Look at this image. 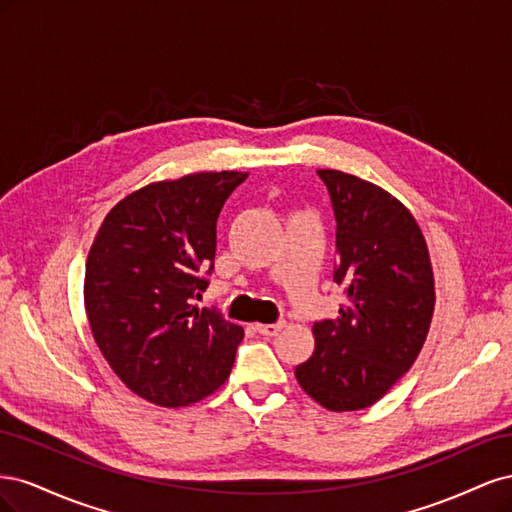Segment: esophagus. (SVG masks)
<instances>
[{
	"instance_id": "esophagus-1",
	"label": "esophagus",
	"mask_w": 512,
	"mask_h": 512,
	"mask_svg": "<svg viewBox=\"0 0 512 512\" xmlns=\"http://www.w3.org/2000/svg\"><path fill=\"white\" fill-rule=\"evenodd\" d=\"M284 327H286V322H284V320H277V322H273V324H256V331H258L260 335L275 337Z\"/></svg>"
}]
</instances>
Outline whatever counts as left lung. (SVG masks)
I'll list each match as a JSON object with an SVG mask.
<instances>
[{"label":"left lung","mask_w":512,"mask_h":512,"mask_svg":"<svg viewBox=\"0 0 512 512\" xmlns=\"http://www.w3.org/2000/svg\"><path fill=\"white\" fill-rule=\"evenodd\" d=\"M337 222L333 282L346 301L335 320L314 322V354L294 369L320 406H374L421 352L436 290L427 243L412 213L378 185L318 170Z\"/></svg>","instance_id":"8db88e82"}]
</instances>
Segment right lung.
Segmentation results:
<instances>
[{"label": "right lung", "instance_id": "1", "mask_svg": "<svg viewBox=\"0 0 512 512\" xmlns=\"http://www.w3.org/2000/svg\"><path fill=\"white\" fill-rule=\"evenodd\" d=\"M245 179L222 170L145 185L111 209L91 245V333L121 382L151 404H196L230 376L243 329L192 301L209 286L220 211Z\"/></svg>", "mask_w": 512, "mask_h": 512}]
</instances>
